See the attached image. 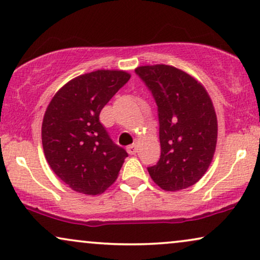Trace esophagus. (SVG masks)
Segmentation results:
<instances>
[{
  "mask_svg": "<svg viewBox=\"0 0 260 260\" xmlns=\"http://www.w3.org/2000/svg\"><path fill=\"white\" fill-rule=\"evenodd\" d=\"M137 151H138L137 145H129V146L127 147V152H128V154H131V155L136 154V153H137Z\"/></svg>",
  "mask_w": 260,
  "mask_h": 260,
  "instance_id": "obj_1",
  "label": "esophagus"
}]
</instances>
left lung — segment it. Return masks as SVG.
Wrapping results in <instances>:
<instances>
[{
	"label": "left lung",
	"instance_id": "8db88e82",
	"mask_svg": "<svg viewBox=\"0 0 260 260\" xmlns=\"http://www.w3.org/2000/svg\"><path fill=\"white\" fill-rule=\"evenodd\" d=\"M158 106L160 159L148 168L152 181L165 191L196 184L215 153L217 117L201 82L171 65L138 67Z\"/></svg>",
	"mask_w": 260,
	"mask_h": 260
}]
</instances>
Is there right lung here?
<instances>
[{"instance_id": "obj_1", "label": "right lung", "mask_w": 260, "mask_h": 260, "mask_svg": "<svg viewBox=\"0 0 260 260\" xmlns=\"http://www.w3.org/2000/svg\"><path fill=\"white\" fill-rule=\"evenodd\" d=\"M123 70H98L72 78L55 92L41 124L45 158L75 191L100 195L119 176L127 152L110 140L100 113L126 84Z\"/></svg>"}]
</instances>
